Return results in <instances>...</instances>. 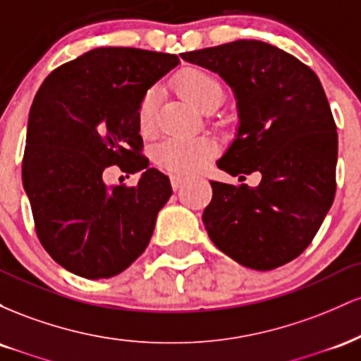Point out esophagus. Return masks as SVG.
<instances>
[{"label": "esophagus", "instance_id": "1", "mask_svg": "<svg viewBox=\"0 0 361 361\" xmlns=\"http://www.w3.org/2000/svg\"><path fill=\"white\" fill-rule=\"evenodd\" d=\"M188 183H190V178H183V176H173L171 178V185L175 190L185 188Z\"/></svg>", "mask_w": 361, "mask_h": 361}]
</instances>
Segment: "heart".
<instances>
[{
	"label": "heart",
	"mask_w": 361,
	"mask_h": 361,
	"mask_svg": "<svg viewBox=\"0 0 361 361\" xmlns=\"http://www.w3.org/2000/svg\"><path fill=\"white\" fill-rule=\"evenodd\" d=\"M178 86L181 93L202 110L209 109L210 105H219V102L222 100L221 82L215 80L212 74L202 69H186L178 78ZM157 102H159L157 88L149 90L140 100L137 120L142 134L154 132L157 123ZM214 154L215 144L205 137H169L156 149L157 163L176 175L197 173Z\"/></svg>",
	"instance_id": "b5f03b06"
}]
</instances>
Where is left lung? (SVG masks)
I'll return each instance as SVG.
<instances>
[{"label": "left lung", "mask_w": 361, "mask_h": 361, "mask_svg": "<svg viewBox=\"0 0 361 361\" xmlns=\"http://www.w3.org/2000/svg\"><path fill=\"white\" fill-rule=\"evenodd\" d=\"M181 57L221 74L238 98V135L217 166L233 176L261 173L256 188L210 181L212 202L202 215L209 238L252 270L295 259L336 195L338 132L317 74L259 40Z\"/></svg>", "instance_id": "left-lung-1"}]
</instances>
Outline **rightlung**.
Listing matches in <instances>:
<instances>
[{"instance_id": "obj_1", "label": "right lung", "mask_w": 361, "mask_h": 361, "mask_svg": "<svg viewBox=\"0 0 361 361\" xmlns=\"http://www.w3.org/2000/svg\"><path fill=\"white\" fill-rule=\"evenodd\" d=\"M175 54L98 47L45 78L28 114L22 180L35 233L54 261L90 280L110 279L147 247L169 178L149 168L137 111ZM142 169L134 187L109 190L102 171Z\"/></svg>"}]
</instances>
